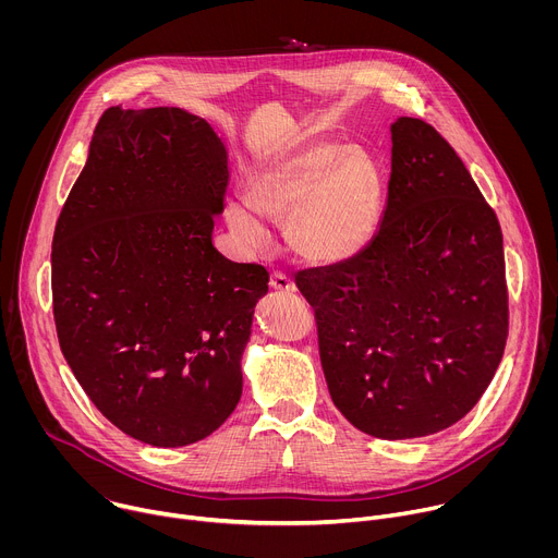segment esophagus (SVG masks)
I'll return each instance as SVG.
<instances>
[{
    "mask_svg": "<svg viewBox=\"0 0 558 558\" xmlns=\"http://www.w3.org/2000/svg\"><path fill=\"white\" fill-rule=\"evenodd\" d=\"M269 287L274 291H280V293H293L295 291V284L289 276H284L282 271H274L271 274V280H269Z\"/></svg>",
    "mask_w": 558,
    "mask_h": 558,
    "instance_id": "obj_1",
    "label": "esophagus"
}]
</instances>
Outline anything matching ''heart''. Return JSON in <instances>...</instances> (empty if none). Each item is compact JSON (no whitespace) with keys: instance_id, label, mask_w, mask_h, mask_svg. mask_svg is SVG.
I'll return each instance as SVG.
<instances>
[{"instance_id":"heart-1","label":"heart","mask_w":558,"mask_h":558,"mask_svg":"<svg viewBox=\"0 0 558 558\" xmlns=\"http://www.w3.org/2000/svg\"><path fill=\"white\" fill-rule=\"evenodd\" d=\"M384 181L360 145L315 138L267 154L245 179V203L225 207L229 231L245 247L265 243V225L284 220L291 250L313 265L360 256L377 229Z\"/></svg>"}]
</instances>
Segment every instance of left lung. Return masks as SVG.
<instances>
[{"label": "left lung", "instance_id": "left-lung-1", "mask_svg": "<svg viewBox=\"0 0 558 558\" xmlns=\"http://www.w3.org/2000/svg\"><path fill=\"white\" fill-rule=\"evenodd\" d=\"M390 181L368 247L295 274L315 311L331 400L362 433L413 439L482 400L508 340L504 235L450 143L390 125Z\"/></svg>", "mask_w": 558, "mask_h": 558}]
</instances>
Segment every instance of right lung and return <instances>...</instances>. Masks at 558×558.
I'll return each mask as SVG.
<instances>
[{
	"mask_svg": "<svg viewBox=\"0 0 558 558\" xmlns=\"http://www.w3.org/2000/svg\"><path fill=\"white\" fill-rule=\"evenodd\" d=\"M227 181L205 119L108 108L54 227L61 353L101 415L149 446L201 441L241 400L269 274L211 243Z\"/></svg>",
	"mask_w": 558,
	"mask_h": 558,
	"instance_id": "add662e5",
	"label": "right lung"
}]
</instances>
